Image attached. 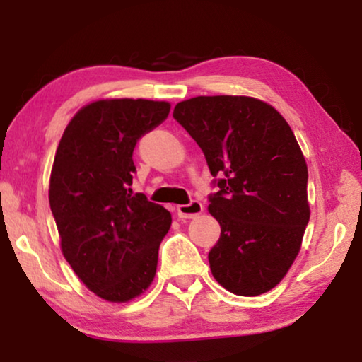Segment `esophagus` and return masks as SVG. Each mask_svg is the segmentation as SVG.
<instances>
[{"label":"esophagus","instance_id":"obj_1","mask_svg":"<svg viewBox=\"0 0 362 362\" xmlns=\"http://www.w3.org/2000/svg\"><path fill=\"white\" fill-rule=\"evenodd\" d=\"M202 209V204L199 201H191L189 204H181L176 207V212H177V217L180 219H194L196 216H199Z\"/></svg>","mask_w":362,"mask_h":362}]
</instances>
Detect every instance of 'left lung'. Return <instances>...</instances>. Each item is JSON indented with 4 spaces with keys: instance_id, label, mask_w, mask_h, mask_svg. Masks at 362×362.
<instances>
[{
    "instance_id": "obj_1",
    "label": "left lung",
    "mask_w": 362,
    "mask_h": 362,
    "mask_svg": "<svg viewBox=\"0 0 362 362\" xmlns=\"http://www.w3.org/2000/svg\"><path fill=\"white\" fill-rule=\"evenodd\" d=\"M173 117L214 176L212 275L235 295L265 293L293 264L310 221L308 168L293 132L269 103L240 95L189 98Z\"/></svg>"
}]
</instances>
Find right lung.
Here are the masks:
<instances>
[{
    "label": "right lung",
    "mask_w": 362,
    "mask_h": 362,
    "mask_svg": "<svg viewBox=\"0 0 362 362\" xmlns=\"http://www.w3.org/2000/svg\"><path fill=\"white\" fill-rule=\"evenodd\" d=\"M170 108L145 98L88 103L69 122L54 158L49 204L62 254L88 290L113 303L151 285L170 230V212L130 187L136 141Z\"/></svg>",
    "instance_id": "1"
}]
</instances>
